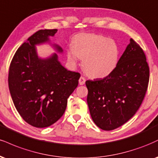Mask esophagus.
<instances>
[{"label":"esophagus","mask_w":158,"mask_h":158,"mask_svg":"<svg viewBox=\"0 0 158 158\" xmlns=\"http://www.w3.org/2000/svg\"><path fill=\"white\" fill-rule=\"evenodd\" d=\"M79 85H83L85 83V77H81L80 78H79Z\"/></svg>","instance_id":"obj_1"}]
</instances>
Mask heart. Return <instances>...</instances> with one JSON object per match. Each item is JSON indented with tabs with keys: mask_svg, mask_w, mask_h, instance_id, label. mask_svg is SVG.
I'll return each instance as SVG.
<instances>
[{
	"mask_svg": "<svg viewBox=\"0 0 158 158\" xmlns=\"http://www.w3.org/2000/svg\"><path fill=\"white\" fill-rule=\"evenodd\" d=\"M72 48L67 51L68 59L73 64L82 59V68L87 76L104 78L116 67L119 49L115 40L96 34L81 33L72 40Z\"/></svg>",
	"mask_w": 158,
	"mask_h": 158,
	"instance_id": "b5f03b06",
	"label": "heart"
}]
</instances>
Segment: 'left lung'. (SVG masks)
<instances>
[{
  "instance_id": "left-lung-1",
  "label": "left lung",
  "mask_w": 158,
  "mask_h": 158,
  "mask_svg": "<svg viewBox=\"0 0 158 158\" xmlns=\"http://www.w3.org/2000/svg\"><path fill=\"white\" fill-rule=\"evenodd\" d=\"M149 68L140 45L130 39L114 71L104 79L85 82L93 121L103 130H113L132 118L143 102Z\"/></svg>"
}]
</instances>
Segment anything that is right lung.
<instances>
[{"label": "right lung", "instance_id": "obj_1", "mask_svg": "<svg viewBox=\"0 0 158 158\" xmlns=\"http://www.w3.org/2000/svg\"><path fill=\"white\" fill-rule=\"evenodd\" d=\"M56 32L39 30L28 37L9 67V88L15 107L26 122L38 128L51 126L62 117L80 78V73L61 64L56 53L47 58L38 56L36 45L50 43L49 37ZM51 45L58 53L63 51L60 45Z\"/></svg>", "mask_w": 158, "mask_h": 158}]
</instances>
